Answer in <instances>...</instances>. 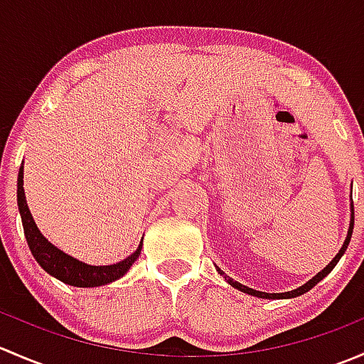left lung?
<instances>
[{
	"label": "left lung",
	"instance_id": "left-lung-1",
	"mask_svg": "<svg viewBox=\"0 0 364 364\" xmlns=\"http://www.w3.org/2000/svg\"><path fill=\"white\" fill-rule=\"evenodd\" d=\"M352 229H354V205H350V225H348L347 240L343 241V247L340 248V252L336 253V257H335V259H333L331 262H329L328 266H326L324 269L321 271V273H317V274H315V277L311 278V280H308L306 284H304V285H301V287L294 289V291H289V292H280V294H269V292H260V291H255V289H250V287H247V285L240 284V282H234L232 278H227V277H225V273H223V271H220V269H218V273H220V274H223V277H225V280L229 282V284L232 285L234 289H237V291H241V292H247V294H250V296H255V297H262V299H291V297H297V296L304 294V292H308V291H310L311 287H315V285H317L318 282H321L322 278L326 277V274H329V273H331V271H333V267H335L336 264H338V260L341 259V255H343L345 250H347L348 243H350Z\"/></svg>",
	"mask_w": 364,
	"mask_h": 364
}]
</instances>
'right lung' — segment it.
Returning a JSON list of instances; mask_svg holds the SVG:
<instances>
[{"label": "right lung", "instance_id": "obj_1", "mask_svg": "<svg viewBox=\"0 0 364 364\" xmlns=\"http://www.w3.org/2000/svg\"><path fill=\"white\" fill-rule=\"evenodd\" d=\"M23 176L24 171L23 165H21L19 178H17V205H19L21 220H23L24 236L35 260L50 277L58 278L63 284L73 285V287H100V285H107L111 282L119 280L130 269L132 264L139 259L142 250V241L132 255H128L121 262L111 264V266H90V264L73 259L72 255H68V253L54 247L53 243H49L38 230V227H36L35 220H33L31 213H29L28 204H26Z\"/></svg>", "mask_w": 364, "mask_h": 364}]
</instances>
